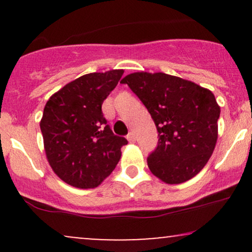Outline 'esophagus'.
<instances>
[{
    "label": "esophagus",
    "mask_w": 252,
    "mask_h": 252,
    "mask_svg": "<svg viewBox=\"0 0 252 252\" xmlns=\"http://www.w3.org/2000/svg\"><path fill=\"white\" fill-rule=\"evenodd\" d=\"M126 140L129 141L130 143H134L135 141H136V138H135V135H134V132H129L128 135H126Z\"/></svg>",
    "instance_id": "obj_1"
}]
</instances>
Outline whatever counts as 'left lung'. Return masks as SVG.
I'll return each mask as SVG.
<instances>
[{"instance_id": "left-lung-1", "label": "left lung", "mask_w": 252, "mask_h": 252, "mask_svg": "<svg viewBox=\"0 0 252 252\" xmlns=\"http://www.w3.org/2000/svg\"><path fill=\"white\" fill-rule=\"evenodd\" d=\"M144 104L158 132L147 158L150 172L169 185L189 180L204 168L218 138L220 108L198 84L158 72H135L122 79Z\"/></svg>"}]
</instances>
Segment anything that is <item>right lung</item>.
<instances>
[{
  "label": "right lung",
  "mask_w": 252,
  "mask_h": 252,
  "mask_svg": "<svg viewBox=\"0 0 252 252\" xmlns=\"http://www.w3.org/2000/svg\"><path fill=\"white\" fill-rule=\"evenodd\" d=\"M123 70L84 74L66 84L46 103L40 129L52 169L77 189H94L120 161L128 143L112 132L102 104Z\"/></svg>",
  "instance_id": "1"
}]
</instances>
